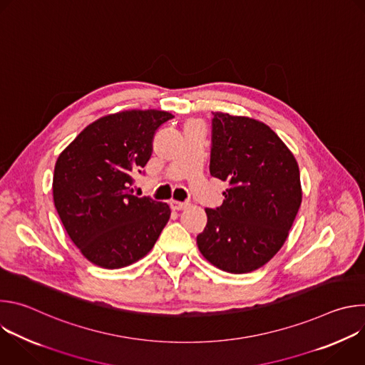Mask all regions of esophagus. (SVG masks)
<instances>
[{
	"instance_id": "esophagus-1",
	"label": "esophagus",
	"mask_w": 365,
	"mask_h": 365,
	"mask_svg": "<svg viewBox=\"0 0 365 365\" xmlns=\"http://www.w3.org/2000/svg\"><path fill=\"white\" fill-rule=\"evenodd\" d=\"M189 206L187 202H178V200H170V207L173 211H183Z\"/></svg>"
}]
</instances>
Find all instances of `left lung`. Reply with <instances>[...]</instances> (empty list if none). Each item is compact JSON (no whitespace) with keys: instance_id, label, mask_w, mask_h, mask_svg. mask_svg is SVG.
Instances as JSON below:
<instances>
[{"instance_id":"obj_1","label":"left lung","mask_w":365,"mask_h":365,"mask_svg":"<svg viewBox=\"0 0 365 365\" xmlns=\"http://www.w3.org/2000/svg\"><path fill=\"white\" fill-rule=\"evenodd\" d=\"M210 172L230 187L196 237L215 267L242 274L264 266L284 244L302 203L293 153L264 123L212 113Z\"/></svg>"}]
</instances>
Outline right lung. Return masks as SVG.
Returning <instances> with one entry per match:
<instances>
[{
    "instance_id": "obj_1",
    "label": "right lung",
    "mask_w": 365,
    "mask_h": 365,
    "mask_svg": "<svg viewBox=\"0 0 365 365\" xmlns=\"http://www.w3.org/2000/svg\"><path fill=\"white\" fill-rule=\"evenodd\" d=\"M173 115L130 110L89 124L61 153L53 200L82 255L102 269H121L143 258L170 218L168 203L133 195V176L153 151V137Z\"/></svg>"
}]
</instances>
